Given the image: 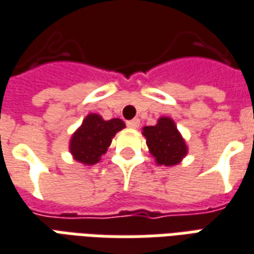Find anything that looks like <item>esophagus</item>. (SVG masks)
Listing matches in <instances>:
<instances>
[{
    "label": "esophagus",
    "instance_id": "esophagus-1",
    "mask_svg": "<svg viewBox=\"0 0 254 254\" xmlns=\"http://www.w3.org/2000/svg\"><path fill=\"white\" fill-rule=\"evenodd\" d=\"M139 125H140L139 118H133V120L127 122V127H130V129H136V127H139Z\"/></svg>",
    "mask_w": 254,
    "mask_h": 254
}]
</instances>
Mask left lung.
Listing matches in <instances>:
<instances>
[{
  "mask_svg": "<svg viewBox=\"0 0 254 254\" xmlns=\"http://www.w3.org/2000/svg\"><path fill=\"white\" fill-rule=\"evenodd\" d=\"M143 134L158 165H176L187 154V145L177 130L175 122L168 117L159 118L155 127H143Z\"/></svg>",
  "mask_w": 254,
  "mask_h": 254,
  "instance_id": "1",
  "label": "left lung"
}]
</instances>
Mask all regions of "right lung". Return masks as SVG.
<instances>
[{"label": "right lung", "mask_w": 254, "mask_h": 254, "mask_svg": "<svg viewBox=\"0 0 254 254\" xmlns=\"http://www.w3.org/2000/svg\"><path fill=\"white\" fill-rule=\"evenodd\" d=\"M125 127L124 121L114 118L104 121L100 115L89 114L82 122L81 127L72 134L70 150L78 162L95 165L106 154L111 139L115 133Z\"/></svg>", "instance_id": "right-lung-1"}]
</instances>
